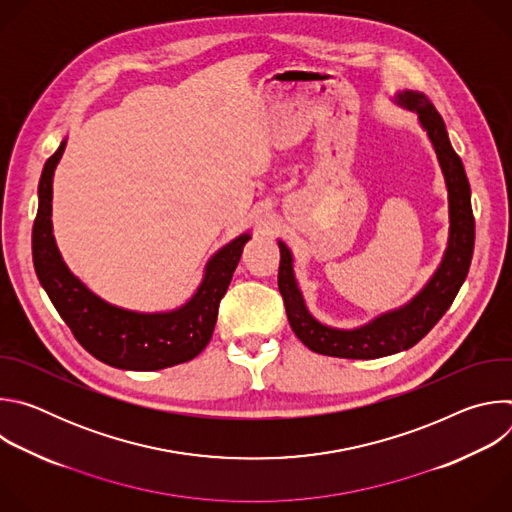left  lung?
Masks as SVG:
<instances>
[{"mask_svg": "<svg viewBox=\"0 0 512 512\" xmlns=\"http://www.w3.org/2000/svg\"><path fill=\"white\" fill-rule=\"evenodd\" d=\"M395 103L417 113L421 127L440 162L450 208L448 247L440 267L419 294L405 306L385 312L354 330H340L318 322L306 308L294 273V257L283 241L279 245L277 285L285 302L291 330L314 352L338 358H381L415 346L448 312L468 275L474 253V214L470 202V182L464 164L454 152L446 123L433 103L419 91L397 93Z\"/></svg>", "mask_w": 512, "mask_h": 512, "instance_id": "obj_1", "label": "left lung"}]
</instances>
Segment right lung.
<instances>
[{"label":"right lung","mask_w":512,"mask_h":512,"mask_svg":"<svg viewBox=\"0 0 512 512\" xmlns=\"http://www.w3.org/2000/svg\"><path fill=\"white\" fill-rule=\"evenodd\" d=\"M66 139L44 164L32 229L36 275L60 318L97 360L123 371H160L198 356L210 342L218 304L227 294L249 233L239 235L206 263L196 294L178 310L141 314L107 304L70 273L52 235V178Z\"/></svg>","instance_id":"obj_1"}]
</instances>
